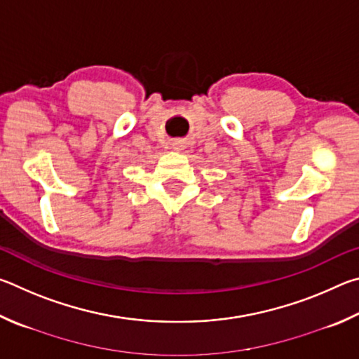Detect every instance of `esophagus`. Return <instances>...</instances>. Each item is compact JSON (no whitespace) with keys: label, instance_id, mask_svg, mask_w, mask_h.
<instances>
[{"label":"esophagus","instance_id":"1","mask_svg":"<svg viewBox=\"0 0 359 359\" xmlns=\"http://www.w3.org/2000/svg\"><path fill=\"white\" fill-rule=\"evenodd\" d=\"M172 149L177 150V151H182V150L185 149V145H184V142H182V141H174L172 142Z\"/></svg>","mask_w":359,"mask_h":359}]
</instances>
